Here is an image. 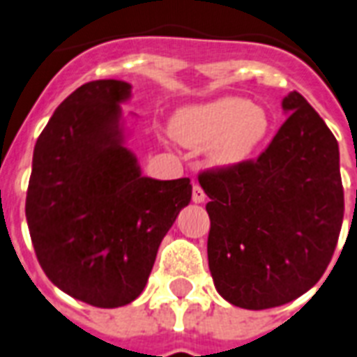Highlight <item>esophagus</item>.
<instances>
[{"instance_id": "esophagus-1", "label": "esophagus", "mask_w": 357, "mask_h": 357, "mask_svg": "<svg viewBox=\"0 0 357 357\" xmlns=\"http://www.w3.org/2000/svg\"><path fill=\"white\" fill-rule=\"evenodd\" d=\"M192 199H193V202H197V204H201V202L206 201V195H204V192H202V188L199 186V184H193Z\"/></svg>"}]
</instances>
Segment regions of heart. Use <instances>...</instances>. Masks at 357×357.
Returning a JSON list of instances; mask_svg holds the SVG:
<instances>
[{
    "instance_id": "b5f03b06",
    "label": "heart",
    "mask_w": 357,
    "mask_h": 357,
    "mask_svg": "<svg viewBox=\"0 0 357 357\" xmlns=\"http://www.w3.org/2000/svg\"><path fill=\"white\" fill-rule=\"evenodd\" d=\"M269 110L243 98H219L178 110L171 132L186 147H208L212 164L234 167L245 164L269 138Z\"/></svg>"
}]
</instances>
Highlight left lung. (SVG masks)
Returning <instances> with one entry per match:
<instances>
[{
	"label": "left lung",
	"mask_w": 357,
	"mask_h": 357,
	"mask_svg": "<svg viewBox=\"0 0 357 357\" xmlns=\"http://www.w3.org/2000/svg\"><path fill=\"white\" fill-rule=\"evenodd\" d=\"M256 162L204 171L208 265L225 301L267 310L295 301L324 275L337 245L344 197L339 145L298 92Z\"/></svg>",
	"instance_id": "left-lung-1"
}]
</instances>
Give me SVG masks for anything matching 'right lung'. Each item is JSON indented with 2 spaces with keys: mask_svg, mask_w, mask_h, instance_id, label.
I'll use <instances>...</instances> for the list:
<instances>
[{
  "mask_svg": "<svg viewBox=\"0 0 357 357\" xmlns=\"http://www.w3.org/2000/svg\"><path fill=\"white\" fill-rule=\"evenodd\" d=\"M125 81H92L59 105L36 139L25 218L34 252L53 284L98 307L144 291L156 252L182 208L190 178L142 175L125 147Z\"/></svg>",
  "mask_w": 357,
  "mask_h": 357,
  "instance_id": "obj_1",
  "label": "right lung"
}]
</instances>
